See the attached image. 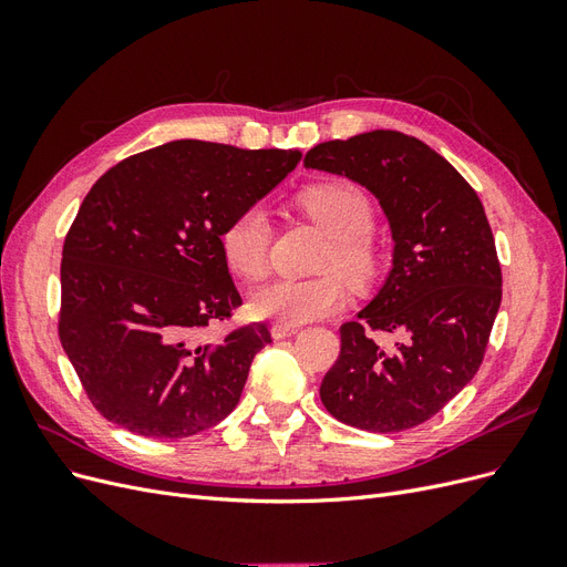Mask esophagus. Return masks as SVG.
Listing matches in <instances>:
<instances>
[{"label": "esophagus", "instance_id": "esophagus-1", "mask_svg": "<svg viewBox=\"0 0 567 567\" xmlns=\"http://www.w3.org/2000/svg\"><path fill=\"white\" fill-rule=\"evenodd\" d=\"M293 333H298V326H286V323H274L271 326V338H277V340L288 338V336H293Z\"/></svg>", "mask_w": 567, "mask_h": 567}]
</instances>
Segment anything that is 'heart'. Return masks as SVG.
<instances>
[{
	"label": "heart",
	"instance_id": "b5f03b06",
	"mask_svg": "<svg viewBox=\"0 0 567 567\" xmlns=\"http://www.w3.org/2000/svg\"><path fill=\"white\" fill-rule=\"evenodd\" d=\"M300 208L331 236L323 250L321 271H340L364 284L379 269V250L373 244L375 213L369 196L348 182L310 186L300 194ZM269 219L260 205L238 210L219 229V252L227 269L241 281H260L269 265ZM350 293L336 274L319 279H279L255 290L250 312L286 326H300L346 310Z\"/></svg>",
	"mask_w": 567,
	"mask_h": 567
}]
</instances>
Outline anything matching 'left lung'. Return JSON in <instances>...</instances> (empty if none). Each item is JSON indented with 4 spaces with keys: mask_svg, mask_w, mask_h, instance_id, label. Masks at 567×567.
Here are the masks:
<instances>
[{
    "mask_svg": "<svg viewBox=\"0 0 567 567\" xmlns=\"http://www.w3.org/2000/svg\"><path fill=\"white\" fill-rule=\"evenodd\" d=\"M305 167L346 175L379 198L392 229V269L357 321L319 394L359 431L421 425L466 388L502 305V267L475 188L416 136L373 130L307 151ZM398 332L385 351L370 331Z\"/></svg>",
    "mask_w": 567,
    "mask_h": 567,
    "instance_id": "left-lung-1",
    "label": "left lung"
}]
</instances>
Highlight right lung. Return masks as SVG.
<instances>
[{
	"instance_id": "add662e5",
	"label": "right lung",
	"mask_w": 567,
	"mask_h": 567,
	"mask_svg": "<svg viewBox=\"0 0 567 567\" xmlns=\"http://www.w3.org/2000/svg\"><path fill=\"white\" fill-rule=\"evenodd\" d=\"M300 158L293 148L179 140L96 179L65 234L59 338L101 416L177 440L231 414L271 336L248 323L205 338L244 302L217 236Z\"/></svg>"
}]
</instances>
